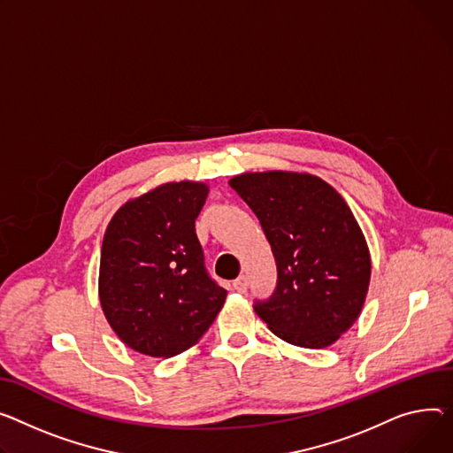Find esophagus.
<instances>
[{
	"instance_id": "esophagus-1",
	"label": "esophagus",
	"mask_w": 453,
	"mask_h": 453,
	"mask_svg": "<svg viewBox=\"0 0 453 453\" xmlns=\"http://www.w3.org/2000/svg\"><path fill=\"white\" fill-rule=\"evenodd\" d=\"M248 277L246 275H240L238 279L233 280V288L238 291V293H246L248 291Z\"/></svg>"
}]
</instances>
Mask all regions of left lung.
I'll return each instance as SVG.
<instances>
[{
	"instance_id": "left-lung-1",
	"label": "left lung",
	"mask_w": 453,
	"mask_h": 453,
	"mask_svg": "<svg viewBox=\"0 0 453 453\" xmlns=\"http://www.w3.org/2000/svg\"><path fill=\"white\" fill-rule=\"evenodd\" d=\"M229 186L251 207L277 262V288L255 298L257 315L293 346L334 344L363 310L372 273L351 209L313 174L246 173Z\"/></svg>"
}]
</instances>
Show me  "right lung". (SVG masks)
I'll use <instances>...</instances> for the list:
<instances>
[{
    "instance_id": "right-lung-1",
    "label": "right lung",
    "mask_w": 453,
    "mask_h": 453,
    "mask_svg": "<svg viewBox=\"0 0 453 453\" xmlns=\"http://www.w3.org/2000/svg\"><path fill=\"white\" fill-rule=\"evenodd\" d=\"M207 186L173 182L127 202L107 226L100 303L114 334L150 357L191 348L224 306L195 231Z\"/></svg>"
}]
</instances>
